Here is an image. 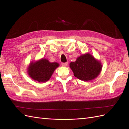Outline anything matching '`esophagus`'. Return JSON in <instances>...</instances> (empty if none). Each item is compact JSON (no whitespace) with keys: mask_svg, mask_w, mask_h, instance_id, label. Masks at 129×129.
I'll return each mask as SVG.
<instances>
[{"mask_svg":"<svg viewBox=\"0 0 129 129\" xmlns=\"http://www.w3.org/2000/svg\"><path fill=\"white\" fill-rule=\"evenodd\" d=\"M62 65L64 66V67H66L68 65V62H65V63H62Z\"/></svg>","mask_w":129,"mask_h":129,"instance_id":"esophagus-1","label":"esophagus"}]
</instances>
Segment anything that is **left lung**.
Masks as SVG:
<instances>
[{
	"mask_svg": "<svg viewBox=\"0 0 129 129\" xmlns=\"http://www.w3.org/2000/svg\"><path fill=\"white\" fill-rule=\"evenodd\" d=\"M74 75L78 79L88 81L98 76L102 69L100 62L89 54H85L78 57L76 61L70 63Z\"/></svg>",
	"mask_w": 129,
	"mask_h": 129,
	"instance_id": "1",
	"label": "left lung"
}]
</instances>
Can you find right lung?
Listing matches in <instances>:
<instances>
[{
  "mask_svg": "<svg viewBox=\"0 0 129 129\" xmlns=\"http://www.w3.org/2000/svg\"><path fill=\"white\" fill-rule=\"evenodd\" d=\"M56 62L50 63L48 60L42 59L30 64L28 73L30 77L39 82H45L49 80L55 69L58 67Z\"/></svg>",
  "mask_w": 129,
  "mask_h": 129,
  "instance_id": "add662e5",
  "label": "right lung"
}]
</instances>
